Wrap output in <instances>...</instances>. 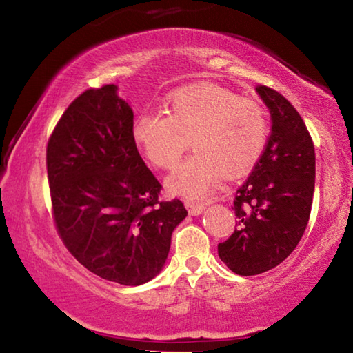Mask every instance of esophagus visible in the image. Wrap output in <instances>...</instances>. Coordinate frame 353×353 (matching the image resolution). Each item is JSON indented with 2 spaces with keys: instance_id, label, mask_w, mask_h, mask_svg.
I'll return each mask as SVG.
<instances>
[{
  "instance_id": "obj_1",
  "label": "esophagus",
  "mask_w": 353,
  "mask_h": 353,
  "mask_svg": "<svg viewBox=\"0 0 353 353\" xmlns=\"http://www.w3.org/2000/svg\"><path fill=\"white\" fill-rule=\"evenodd\" d=\"M185 207H187L188 213L191 216H199L203 213L205 210V203H197V202H185Z\"/></svg>"
}]
</instances>
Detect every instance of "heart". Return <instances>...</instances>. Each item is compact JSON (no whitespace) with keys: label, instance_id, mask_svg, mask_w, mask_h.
Listing matches in <instances>:
<instances>
[{"label":"heart","instance_id":"1","mask_svg":"<svg viewBox=\"0 0 353 353\" xmlns=\"http://www.w3.org/2000/svg\"><path fill=\"white\" fill-rule=\"evenodd\" d=\"M132 139L159 168L176 166L191 145L194 154L165 181L170 194L207 197L223 174H245L268 140V120L258 101L239 99L219 86L202 85L174 92L166 112H143L134 120Z\"/></svg>","mask_w":353,"mask_h":353}]
</instances>
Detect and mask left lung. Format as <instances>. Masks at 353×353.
<instances>
[{"label":"left lung","mask_w":353,"mask_h":353,"mask_svg":"<svg viewBox=\"0 0 353 353\" xmlns=\"http://www.w3.org/2000/svg\"><path fill=\"white\" fill-rule=\"evenodd\" d=\"M272 132L252 174L238 190V228L217 245L221 261L241 276L279 265L303 238L315 190V148L298 111L279 92L258 86Z\"/></svg>","instance_id":"obj_1"}]
</instances>
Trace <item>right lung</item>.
<instances>
[{"mask_svg":"<svg viewBox=\"0 0 353 353\" xmlns=\"http://www.w3.org/2000/svg\"><path fill=\"white\" fill-rule=\"evenodd\" d=\"M119 88L88 89L69 105L48 143L54 219L75 259L97 276L140 285L162 272L171 234L187 217L132 139L134 112Z\"/></svg>","mask_w":353,"mask_h":353,"instance_id":"right-lung-1","label":"right lung"}]
</instances>
